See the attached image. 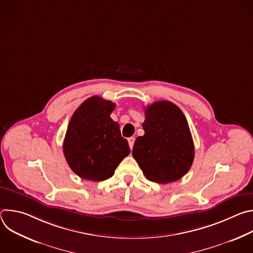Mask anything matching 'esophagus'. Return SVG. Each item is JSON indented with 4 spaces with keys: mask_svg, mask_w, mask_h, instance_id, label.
Returning <instances> with one entry per match:
<instances>
[{
    "mask_svg": "<svg viewBox=\"0 0 253 253\" xmlns=\"http://www.w3.org/2000/svg\"><path fill=\"white\" fill-rule=\"evenodd\" d=\"M134 142H135V138L134 137H130L128 138V143H129V147L132 149L133 145H134Z\"/></svg>",
    "mask_w": 253,
    "mask_h": 253,
    "instance_id": "1",
    "label": "esophagus"
}]
</instances>
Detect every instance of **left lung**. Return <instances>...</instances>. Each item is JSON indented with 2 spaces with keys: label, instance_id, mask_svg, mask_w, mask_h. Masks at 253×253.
Listing matches in <instances>:
<instances>
[{
  "label": "left lung",
  "instance_id": "left-lung-1",
  "mask_svg": "<svg viewBox=\"0 0 253 253\" xmlns=\"http://www.w3.org/2000/svg\"><path fill=\"white\" fill-rule=\"evenodd\" d=\"M143 136L137 137L132 155L150 181L166 184L182 178L194 159V144L187 120L169 101L145 108Z\"/></svg>",
  "mask_w": 253,
  "mask_h": 253
}]
</instances>
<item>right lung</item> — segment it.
<instances>
[{
    "label": "right lung",
    "instance_id": "obj_1",
    "mask_svg": "<svg viewBox=\"0 0 253 253\" xmlns=\"http://www.w3.org/2000/svg\"><path fill=\"white\" fill-rule=\"evenodd\" d=\"M114 108L111 101L93 96L70 120L63 151L70 168L83 179L97 182L110 178L130 153L119 124L110 117Z\"/></svg>",
    "mask_w": 253,
    "mask_h": 253
}]
</instances>
